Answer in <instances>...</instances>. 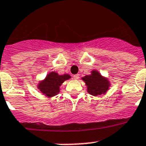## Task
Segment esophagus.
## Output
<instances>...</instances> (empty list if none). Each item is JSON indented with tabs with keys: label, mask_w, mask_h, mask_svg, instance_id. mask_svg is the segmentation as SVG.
I'll use <instances>...</instances> for the list:
<instances>
[{
	"label": "esophagus",
	"mask_w": 146,
	"mask_h": 146,
	"mask_svg": "<svg viewBox=\"0 0 146 146\" xmlns=\"http://www.w3.org/2000/svg\"><path fill=\"white\" fill-rule=\"evenodd\" d=\"M79 75H78V74L73 76V79H76V80H77V79H79Z\"/></svg>",
	"instance_id": "obj_1"
}]
</instances>
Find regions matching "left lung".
Instances as JSON below:
<instances>
[{
	"label": "left lung",
	"instance_id": "left-lung-1",
	"mask_svg": "<svg viewBox=\"0 0 146 146\" xmlns=\"http://www.w3.org/2000/svg\"><path fill=\"white\" fill-rule=\"evenodd\" d=\"M82 80L85 83L88 94L94 96L105 95L111 86L109 79L96 70H93L90 75L82 77Z\"/></svg>",
	"mask_w": 146,
	"mask_h": 146
}]
</instances>
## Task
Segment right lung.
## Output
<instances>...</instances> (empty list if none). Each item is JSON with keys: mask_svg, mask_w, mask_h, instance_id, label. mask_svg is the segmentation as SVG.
Segmentation results:
<instances>
[{"mask_svg": "<svg viewBox=\"0 0 146 146\" xmlns=\"http://www.w3.org/2000/svg\"><path fill=\"white\" fill-rule=\"evenodd\" d=\"M70 78L69 74L59 75L55 71H51L44 79L39 81L37 88L46 97L52 98L59 94L60 87L66 80Z\"/></svg>", "mask_w": 146, "mask_h": 146, "instance_id": "1", "label": "right lung"}]
</instances>
